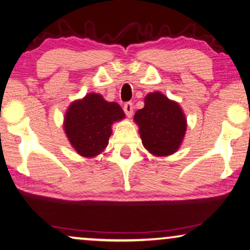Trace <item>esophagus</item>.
Returning a JSON list of instances; mask_svg holds the SVG:
<instances>
[{
    "mask_svg": "<svg viewBox=\"0 0 250 250\" xmlns=\"http://www.w3.org/2000/svg\"><path fill=\"white\" fill-rule=\"evenodd\" d=\"M124 110L126 114V117H131L132 113H133V105L131 102H126V104L124 105Z\"/></svg>",
    "mask_w": 250,
    "mask_h": 250,
    "instance_id": "esophagus-1",
    "label": "esophagus"
}]
</instances>
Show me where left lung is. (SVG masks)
<instances>
[{
  "instance_id": "left-lung-1",
  "label": "left lung",
  "mask_w": 250,
  "mask_h": 250,
  "mask_svg": "<svg viewBox=\"0 0 250 250\" xmlns=\"http://www.w3.org/2000/svg\"><path fill=\"white\" fill-rule=\"evenodd\" d=\"M142 145L153 156L175 153L187 129V120L180 105L160 92L149 93L145 106L134 114Z\"/></svg>"
}]
</instances>
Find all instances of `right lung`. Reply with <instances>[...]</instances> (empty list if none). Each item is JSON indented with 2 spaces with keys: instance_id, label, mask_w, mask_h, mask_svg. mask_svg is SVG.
I'll return each mask as SVG.
<instances>
[{
  "instance_id": "right-lung-1",
  "label": "right lung",
  "mask_w": 250,
  "mask_h": 250,
  "mask_svg": "<svg viewBox=\"0 0 250 250\" xmlns=\"http://www.w3.org/2000/svg\"><path fill=\"white\" fill-rule=\"evenodd\" d=\"M124 118V110L117 102H108L100 94L89 93L70 104L63 126L75 151L82 157L93 158L108 146L113 122Z\"/></svg>"
}]
</instances>
